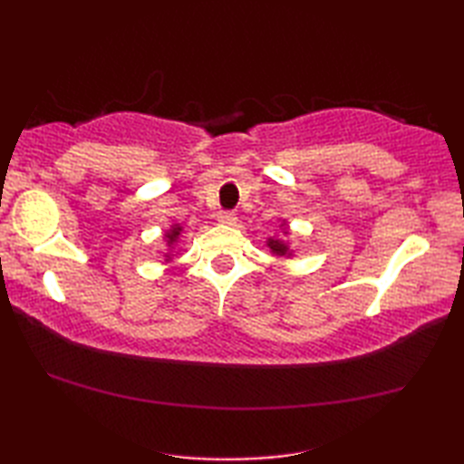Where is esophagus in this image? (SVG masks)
I'll return each mask as SVG.
<instances>
[{
  "label": "esophagus",
  "instance_id": "obj_1",
  "mask_svg": "<svg viewBox=\"0 0 464 464\" xmlns=\"http://www.w3.org/2000/svg\"><path fill=\"white\" fill-rule=\"evenodd\" d=\"M217 221L223 225H235L237 223V217H235L233 211H221L219 215H217Z\"/></svg>",
  "mask_w": 464,
  "mask_h": 464
}]
</instances>
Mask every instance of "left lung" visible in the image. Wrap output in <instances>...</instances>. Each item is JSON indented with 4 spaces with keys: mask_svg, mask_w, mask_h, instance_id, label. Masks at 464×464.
<instances>
[{
    "mask_svg": "<svg viewBox=\"0 0 464 464\" xmlns=\"http://www.w3.org/2000/svg\"><path fill=\"white\" fill-rule=\"evenodd\" d=\"M285 233H287V231H285ZM267 247L273 251V255H279V257H289V255H291L289 245L285 243V241H281V239H269L267 241Z\"/></svg>",
    "mask_w": 464,
    "mask_h": 464,
    "instance_id": "1",
    "label": "left lung"
}]
</instances>
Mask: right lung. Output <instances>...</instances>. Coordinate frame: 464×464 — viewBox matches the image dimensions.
<instances>
[{"label":"right lung","mask_w":464,"mask_h":464,"mask_svg":"<svg viewBox=\"0 0 464 464\" xmlns=\"http://www.w3.org/2000/svg\"><path fill=\"white\" fill-rule=\"evenodd\" d=\"M181 231H183V227H181V225H173L171 229L165 233V239H167V245H169V247H173V245L177 243V239L181 237ZM165 257H167L165 261H169V259H171V257H169V253H167Z\"/></svg>","instance_id":"1"}]
</instances>
